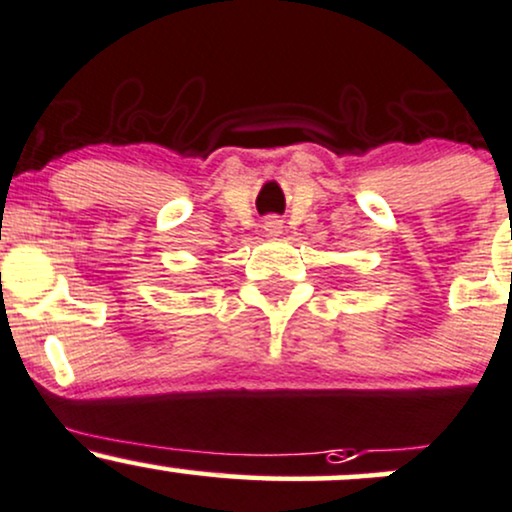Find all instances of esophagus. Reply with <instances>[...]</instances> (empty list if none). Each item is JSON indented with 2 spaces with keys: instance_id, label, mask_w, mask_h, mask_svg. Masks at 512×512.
<instances>
[{
  "instance_id": "34e87169",
  "label": "esophagus",
  "mask_w": 512,
  "mask_h": 512,
  "mask_svg": "<svg viewBox=\"0 0 512 512\" xmlns=\"http://www.w3.org/2000/svg\"><path fill=\"white\" fill-rule=\"evenodd\" d=\"M264 231H267V236H281V231H284V221H281L279 216H269V219L264 221Z\"/></svg>"
}]
</instances>
